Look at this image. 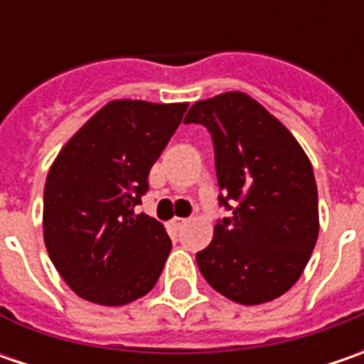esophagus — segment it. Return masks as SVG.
Here are the masks:
<instances>
[{
    "instance_id": "34e87169",
    "label": "esophagus",
    "mask_w": 364,
    "mask_h": 364,
    "mask_svg": "<svg viewBox=\"0 0 364 364\" xmlns=\"http://www.w3.org/2000/svg\"><path fill=\"white\" fill-rule=\"evenodd\" d=\"M186 225V218H180V217H174L172 220H170V227L174 229V231H180L182 227Z\"/></svg>"
}]
</instances>
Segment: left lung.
<instances>
[{"label":"left lung","instance_id":"8db88e82","mask_svg":"<svg viewBox=\"0 0 364 364\" xmlns=\"http://www.w3.org/2000/svg\"><path fill=\"white\" fill-rule=\"evenodd\" d=\"M184 123L204 125L215 146L218 218L196 253L204 279L245 306L272 301L300 279L318 239L314 170L296 137L239 91L190 107Z\"/></svg>","mask_w":364,"mask_h":364}]
</instances>
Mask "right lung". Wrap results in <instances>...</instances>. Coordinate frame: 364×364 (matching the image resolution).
<instances>
[{
    "mask_svg": "<svg viewBox=\"0 0 364 364\" xmlns=\"http://www.w3.org/2000/svg\"><path fill=\"white\" fill-rule=\"evenodd\" d=\"M186 109L188 103L111 101L52 164L44 186V243L82 300L123 306L156 286L172 241L161 223L133 208Z\"/></svg>",
    "mask_w": 364,
    "mask_h": 364,
    "instance_id": "right-lung-1",
    "label": "right lung"
}]
</instances>
